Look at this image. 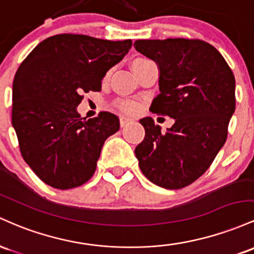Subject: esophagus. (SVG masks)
Listing matches in <instances>:
<instances>
[{"mask_svg":"<svg viewBox=\"0 0 254 254\" xmlns=\"http://www.w3.org/2000/svg\"><path fill=\"white\" fill-rule=\"evenodd\" d=\"M130 121H132V120L126 118V116H121V119H120V125H121V127H125L126 125L129 124Z\"/></svg>","mask_w":254,"mask_h":254,"instance_id":"34e87169","label":"esophagus"}]
</instances>
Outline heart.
Instances as JSON below:
<instances>
[{
    "label": "heart",
    "instance_id": "1",
    "mask_svg": "<svg viewBox=\"0 0 254 254\" xmlns=\"http://www.w3.org/2000/svg\"><path fill=\"white\" fill-rule=\"evenodd\" d=\"M149 61L150 60L145 58H136L132 61V69L134 70L135 68L139 67V65L146 64V62ZM116 107L125 114H135L139 109H140V105L136 103V102L128 101V99H120V101L116 102Z\"/></svg>",
    "mask_w": 254,
    "mask_h": 254
}]
</instances>
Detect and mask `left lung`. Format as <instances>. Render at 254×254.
I'll use <instances>...</instances> for the list:
<instances>
[{
    "instance_id": "1",
    "label": "left lung",
    "mask_w": 254,
    "mask_h": 254,
    "mask_svg": "<svg viewBox=\"0 0 254 254\" xmlns=\"http://www.w3.org/2000/svg\"><path fill=\"white\" fill-rule=\"evenodd\" d=\"M134 48L157 62L159 91L150 110L175 120L163 133L141 119L145 138L135 147L151 182L180 190L209 169L228 135L235 112V78L221 53L201 39H139Z\"/></svg>"
}]
</instances>
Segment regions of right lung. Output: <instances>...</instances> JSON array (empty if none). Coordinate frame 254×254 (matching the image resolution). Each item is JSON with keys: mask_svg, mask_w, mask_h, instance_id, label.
Returning a JSON list of instances; mask_svg holds the SVG:
<instances>
[{"mask_svg": "<svg viewBox=\"0 0 254 254\" xmlns=\"http://www.w3.org/2000/svg\"><path fill=\"white\" fill-rule=\"evenodd\" d=\"M132 41H107L62 33L39 43L18 68L13 82L12 125L22 158L54 189L81 186L95 174L108 136L120 129L115 114L82 120L84 93L101 91L105 73Z\"/></svg>", "mask_w": 254, "mask_h": 254, "instance_id": "right-lung-1", "label": "right lung"}]
</instances>
